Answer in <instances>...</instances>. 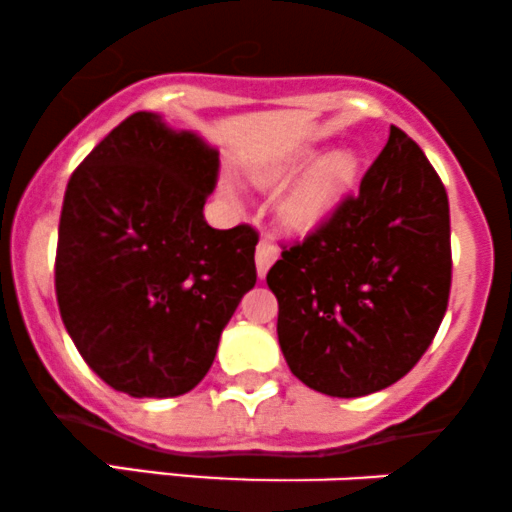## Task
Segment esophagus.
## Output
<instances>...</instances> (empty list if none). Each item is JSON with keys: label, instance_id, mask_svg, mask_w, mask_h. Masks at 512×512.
Masks as SVG:
<instances>
[{"label": "esophagus", "instance_id": "1", "mask_svg": "<svg viewBox=\"0 0 512 512\" xmlns=\"http://www.w3.org/2000/svg\"><path fill=\"white\" fill-rule=\"evenodd\" d=\"M276 257H279V248H276L274 240L262 238L260 243H257V250H255V262H257V272H260V276L267 274V269L272 267Z\"/></svg>", "mask_w": 512, "mask_h": 512}]
</instances>
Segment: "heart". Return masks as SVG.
I'll return each instance as SVG.
<instances>
[{"instance_id":"b5f03b06","label":"heart","mask_w":512,"mask_h":512,"mask_svg":"<svg viewBox=\"0 0 512 512\" xmlns=\"http://www.w3.org/2000/svg\"><path fill=\"white\" fill-rule=\"evenodd\" d=\"M308 158L310 154L305 151V154L296 156V161H293L291 166L274 170V173L269 175H262L260 180L262 182L281 180L286 173H291V170L303 166ZM356 173H358L356 158L346 154V151H337V154L320 158V161L308 170V175L293 187L291 195L286 197V204H284L286 219H289L293 226H301V228L315 226V223L327 219V216L337 209V204L342 202L346 190L356 182Z\"/></svg>"}]
</instances>
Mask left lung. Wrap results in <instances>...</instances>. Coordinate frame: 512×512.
I'll return each mask as SVG.
<instances>
[{
    "label": "left lung",
    "instance_id": "8db88e82",
    "mask_svg": "<svg viewBox=\"0 0 512 512\" xmlns=\"http://www.w3.org/2000/svg\"><path fill=\"white\" fill-rule=\"evenodd\" d=\"M279 344L301 383L363 397L397 383L436 337L452 284L448 192L392 125L356 195L269 269Z\"/></svg>",
    "mask_w": 512,
    "mask_h": 512
}]
</instances>
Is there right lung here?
Listing matches in <instances>:
<instances>
[{"instance_id":"right-lung-1","label":"right lung","mask_w":512,"mask_h":512,"mask_svg":"<svg viewBox=\"0 0 512 512\" xmlns=\"http://www.w3.org/2000/svg\"><path fill=\"white\" fill-rule=\"evenodd\" d=\"M219 166L195 134L134 113L69 178L57 305L81 358L117 392H190L255 286L260 233L250 223L219 231L204 219Z\"/></svg>"}]
</instances>
